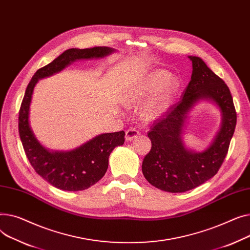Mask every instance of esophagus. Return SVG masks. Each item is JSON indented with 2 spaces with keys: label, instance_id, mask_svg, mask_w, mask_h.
<instances>
[{
  "label": "esophagus",
  "instance_id": "esophagus-1",
  "mask_svg": "<svg viewBox=\"0 0 250 250\" xmlns=\"http://www.w3.org/2000/svg\"><path fill=\"white\" fill-rule=\"evenodd\" d=\"M139 134L140 133H139L138 130H136L135 128H130L126 131L125 139H126V141H131V140H133L134 138H136Z\"/></svg>",
  "mask_w": 250,
  "mask_h": 250
}]
</instances>
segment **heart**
<instances>
[{"label": "heart", "instance_id": "1", "mask_svg": "<svg viewBox=\"0 0 250 250\" xmlns=\"http://www.w3.org/2000/svg\"><path fill=\"white\" fill-rule=\"evenodd\" d=\"M179 87L177 80L170 78L169 72L164 69H155L149 72L125 93V103L129 107L136 106L153 95L142 107L141 118L152 122L160 118L170 107L175 92Z\"/></svg>", "mask_w": 250, "mask_h": 250}]
</instances>
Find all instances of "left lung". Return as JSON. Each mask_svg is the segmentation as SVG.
Wrapping results in <instances>:
<instances>
[{
  "label": "left lung",
  "instance_id": "left-lung-1",
  "mask_svg": "<svg viewBox=\"0 0 250 250\" xmlns=\"http://www.w3.org/2000/svg\"><path fill=\"white\" fill-rule=\"evenodd\" d=\"M188 58L193 65L190 81L181 101L152 124L148 132L151 150L142 163L147 182L169 193L187 192L214 177L228 152L237 119L227 84L202 58ZM200 100H209L219 109L222 125L208 147L198 153L186 147L182 135L188 113Z\"/></svg>",
  "mask_w": 250,
  "mask_h": 250
}]
</instances>
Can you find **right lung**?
<instances>
[{
	"label": "right lung",
	"instance_id": "1",
	"mask_svg": "<svg viewBox=\"0 0 250 250\" xmlns=\"http://www.w3.org/2000/svg\"><path fill=\"white\" fill-rule=\"evenodd\" d=\"M115 51L106 46L67 49L52 62L39 68L27 85L19 112V134L23 148L35 171L57 188L77 192L98 183L107 171L113 149L124 144L125 132L100 134L68 151L49 150L38 141L29 120L34 87L39 80L55 75L73 62L103 58Z\"/></svg>",
	"mask_w": 250,
	"mask_h": 250
}]
</instances>
